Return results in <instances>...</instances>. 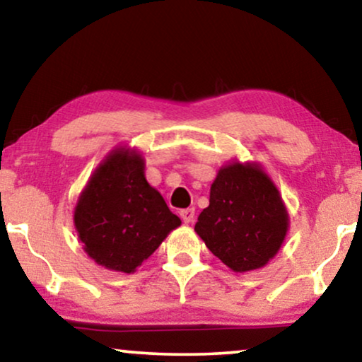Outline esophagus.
<instances>
[{
	"instance_id": "34e87169",
	"label": "esophagus",
	"mask_w": 362,
	"mask_h": 362,
	"mask_svg": "<svg viewBox=\"0 0 362 362\" xmlns=\"http://www.w3.org/2000/svg\"><path fill=\"white\" fill-rule=\"evenodd\" d=\"M180 216L185 224H189V222L194 221V209H181Z\"/></svg>"
}]
</instances>
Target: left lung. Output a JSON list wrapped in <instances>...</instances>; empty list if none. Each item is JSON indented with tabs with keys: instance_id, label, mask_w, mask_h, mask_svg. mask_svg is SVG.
I'll list each match as a JSON object with an SVG mask.
<instances>
[{
	"instance_id": "8db88e82",
	"label": "left lung",
	"mask_w": 362,
	"mask_h": 362,
	"mask_svg": "<svg viewBox=\"0 0 362 362\" xmlns=\"http://www.w3.org/2000/svg\"><path fill=\"white\" fill-rule=\"evenodd\" d=\"M288 211L275 182L259 163L232 161L217 171L209 206L196 234L230 270L265 267L279 254L288 232Z\"/></svg>"
}]
</instances>
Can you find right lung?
<instances>
[{"mask_svg": "<svg viewBox=\"0 0 362 362\" xmlns=\"http://www.w3.org/2000/svg\"><path fill=\"white\" fill-rule=\"evenodd\" d=\"M83 250L95 264L133 274L181 226L145 177V158L117 146L88 177L74 209Z\"/></svg>", "mask_w": 362, "mask_h": 362, "instance_id": "add662e5", "label": "right lung"}]
</instances>
